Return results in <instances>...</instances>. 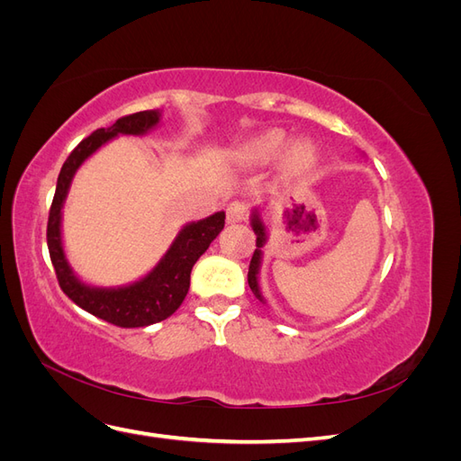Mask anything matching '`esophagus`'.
<instances>
[{"instance_id":"obj_1","label":"esophagus","mask_w":461,"mask_h":461,"mask_svg":"<svg viewBox=\"0 0 461 461\" xmlns=\"http://www.w3.org/2000/svg\"><path fill=\"white\" fill-rule=\"evenodd\" d=\"M248 217V205L242 202H232L227 207V222L229 225H236V222H242Z\"/></svg>"}]
</instances>
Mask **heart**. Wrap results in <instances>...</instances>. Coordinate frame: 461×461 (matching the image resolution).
Here are the masks:
<instances>
[{"label":"heart","mask_w":461,"mask_h":461,"mask_svg":"<svg viewBox=\"0 0 461 461\" xmlns=\"http://www.w3.org/2000/svg\"><path fill=\"white\" fill-rule=\"evenodd\" d=\"M286 142L288 136L285 131L267 129L242 140L234 148V156L246 165H267L281 156ZM315 148L310 142L298 140L285 149L281 158V173L285 176H300L303 173H308L315 165Z\"/></svg>","instance_id":"heart-1"}]
</instances>
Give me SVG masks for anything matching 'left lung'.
Instances as JSON below:
<instances>
[{"mask_svg":"<svg viewBox=\"0 0 461 461\" xmlns=\"http://www.w3.org/2000/svg\"><path fill=\"white\" fill-rule=\"evenodd\" d=\"M249 225H252L258 240H256V252L252 256V261H249V271H248V285L249 288H252L254 296L265 303V298H263V292H261V286H259V269H261V261H263V248L265 244H267L269 240V230H267V225H265L263 221V207H254L252 209V215H249Z\"/></svg>","mask_w":461,"mask_h":461,"instance_id":"left-lung-1","label":"left lung"}]
</instances>
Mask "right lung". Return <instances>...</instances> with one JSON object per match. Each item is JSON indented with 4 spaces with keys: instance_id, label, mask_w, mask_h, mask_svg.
<instances>
[{
    "instance_id": "obj_1",
    "label": "right lung",
    "mask_w": 461,
    "mask_h": 461,
    "mask_svg": "<svg viewBox=\"0 0 461 461\" xmlns=\"http://www.w3.org/2000/svg\"><path fill=\"white\" fill-rule=\"evenodd\" d=\"M161 122L159 109L119 119L85 138L61 167L48 219V248L61 290L82 310L117 327H148L173 315L188 294L190 273L217 234L225 227V212L186 222L169 249L144 276L121 286H95L75 273L63 246V205L80 165L117 136H144Z\"/></svg>"
}]
</instances>
